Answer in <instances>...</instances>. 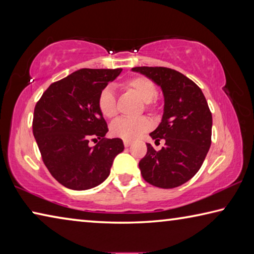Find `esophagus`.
Segmentation results:
<instances>
[{
    "instance_id": "esophagus-1",
    "label": "esophagus",
    "mask_w": 254,
    "mask_h": 254,
    "mask_svg": "<svg viewBox=\"0 0 254 254\" xmlns=\"http://www.w3.org/2000/svg\"><path fill=\"white\" fill-rule=\"evenodd\" d=\"M131 144H132V141H124V147H126V148L130 147Z\"/></svg>"
}]
</instances>
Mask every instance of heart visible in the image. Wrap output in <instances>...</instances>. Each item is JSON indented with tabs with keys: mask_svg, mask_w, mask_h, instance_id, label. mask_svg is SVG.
Returning a JSON list of instances; mask_svg holds the SVG:
<instances>
[{
	"mask_svg": "<svg viewBox=\"0 0 254 254\" xmlns=\"http://www.w3.org/2000/svg\"><path fill=\"white\" fill-rule=\"evenodd\" d=\"M121 87L124 91L135 95L143 102L144 110L151 114H157L158 89L153 81L144 76H133L123 81ZM97 109L105 119H113L118 114L117 100L111 88H104L97 97ZM152 124L145 117L137 119H118L111 124V133L115 137L132 141L140 137L151 128Z\"/></svg>",
	"mask_w": 254,
	"mask_h": 254,
	"instance_id": "obj_1",
	"label": "heart"
}]
</instances>
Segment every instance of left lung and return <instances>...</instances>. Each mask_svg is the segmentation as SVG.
<instances>
[{
  "label": "left lung",
  "instance_id": "1",
  "mask_svg": "<svg viewBox=\"0 0 254 254\" xmlns=\"http://www.w3.org/2000/svg\"><path fill=\"white\" fill-rule=\"evenodd\" d=\"M162 88L165 111L162 121L150 136L166 143L154 150L147 143V154L139 162L145 182L170 189L197 174L212 143V112L201 89L194 81L167 67H134Z\"/></svg>",
  "mask_w": 254,
  "mask_h": 254
}]
</instances>
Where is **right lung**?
<instances>
[{
  "label": "right lung",
  "instance_id": "obj_1",
  "mask_svg": "<svg viewBox=\"0 0 254 254\" xmlns=\"http://www.w3.org/2000/svg\"><path fill=\"white\" fill-rule=\"evenodd\" d=\"M117 69H79L51 84L34 107L32 132L42 161L59 184L74 190L97 186L110 175L114 158L124 150L97 109V97ZM100 140L94 147L89 140Z\"/></svg>",
  "mask_w": 254,
  "mask_h": 254
}]
</instances>
